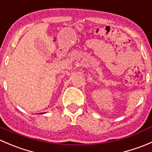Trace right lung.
<instances>
[{
	"instance_id": "right-lung-1",
	"label": "right lung",
	"mask_w": 152,
	"mask_h": 152,
	"mask_svg": "<svg viewBox=\"0 0 152 152\" xmlns=\"http://www.w3.org/2000/svg\"><path fill=\"white\" fill-rule=\"evenodd\" d=\"M42 114H44V113H42Z\"/></svg>"
}]
</instances>
